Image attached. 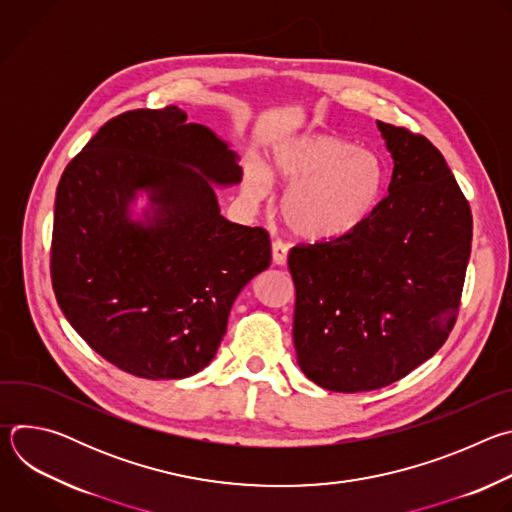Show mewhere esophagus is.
I'll use <instances>...</instances> for the list:
<instances>
[{"mask_svg":"<svg viewBox=\"0 0 512 512\" xmlns=\"http://www.w3.org/2000/svg\"><path fill=\"white\" fill-rule=\"evenodd\" d=\"M271 255H273L275 265H285L287 263V245L281 243V241H273L271 243Z\"/></svg>","mask_w":512,"mask_h":512,"instance_id":"obj_1","label":"esophagus"}]
</instances>
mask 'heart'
I'll return each mask as SVG.
<instances>
[{
    "instance_id": "1",
    "label": "heart",
    "mask_w": 512,
    "mask_h": 512,
    "mask_svg": "<svg viewBox=\"0 0 512 512\" xmlns=\"http://www.w3.org/2000/svg\"><path fill=\"white\" fill-rule=\"evenodd\" d=\"M271 180L289 184L281 200L287 227L310 241H328L356 231L381 200L385 164L369 150L328 133H302L279 141L271 162L249 164L243 194L267 196Z\"/></svg>"
}]
</instances>
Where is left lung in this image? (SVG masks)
<instances>
[{"label": "left lung", "instance_id": "8db88e82", "mask_svg": "<svg viewBox=\"0 0 512 512\" xmlns=\"http://www.w3.org/2000/svg\"><path fill=\"white\" fill-rule=\"evenodd\" d=\"M393 158L389 194L356 231L294 247V344L322 389L387 387L454 328L472 247L470 206L423 135L377 121Z\"/></svg>", "mask_w": 512, "mask_h": 512}]
</instances>
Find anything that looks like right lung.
Listing matches in <instances>:
<instances>
[{
  "label": "right lung",
  "instance_id": "add662e5",
  "mask_svg": "<svg viewBox=\"0 0 512 512\" xmlns=\"http://www.w3.org/2000/svg\"><path fill=\"white\" fill-rule=\"evenodd\" d=\"M237 152L180 107L107 121L56 188L52 287L70 326L141 379L208 367L241 289L271 263L269 235L227 221L216 188ZM139 193L149 206L134 214Z\"/></svg>",
  "mask_w": 512,
  "mask_h": 512
}]
</instances>
